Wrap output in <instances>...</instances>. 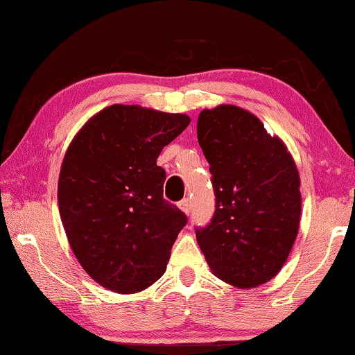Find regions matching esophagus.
<instances>
[{
  "instance_id": "obj_1",
  "label": "esophagus",
  "mask_w": 355,
  "mask_h": 355,
  "mask_svg": "<svg viewBox=\"0 0 355 355\" xmlns=\"http://www.w3.org/2000/svg\"><path fill=\"white\" fill-rule=\"evenodd\" d=\"M178 208L182 209V211H183L184 214H189V211H191V200H189V199L180 200V202H178Z\"/></svg>"
}]
</instances>
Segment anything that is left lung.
<instances>
[{
  "mask_svg": "<svg viewBox=\"0 0 355 355\" xmlns=\"http://www.w3.org/2000/svg\"><path fill=\"white\" fill-rule=\"evenodd\" d=\"M197 139L216 196L209 224L196 228L208 266L233 286L266 284L297 236L302 199L294 159L254 114L233 105L203 110Z\"/></svg>",
  "mask_w": 355,
  "mask_h": 355,
  "instance_id": "8db88e82",
  "label": "left lung"
}]
</instances>
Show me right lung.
<instances>
[{
	"mask_svg": "<svg viewBox=\"0 0 355 355\" xmlns=\"http://www.w3.org/2000/svg\"><path fill=\"white\" fill-rule=\"evenodd\" d=\"M191 119L112 105L89 120L64 156L58 202L65 235L91 277L111 291L137 293L166 272L188 222L164 200L156 159Z\"/></svg>",
	"mask_w": 355,
	"mask_h": 355,
	"instance_id": "add662e5",
	"label": "right lung"
}]
</instances>
